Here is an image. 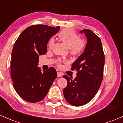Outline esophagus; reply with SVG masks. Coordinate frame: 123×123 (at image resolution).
Returning a JSON list of instances; mask_svg holds the SVG:
<instances>
[{
	"label": "esophagus",
	"mask_w": 123,
	"mask_h": 123,
	"mask_svg": "<svg viewBox=\"0 0 123 123\" xmlns=\"http://www.w3.org/2000/svg\"><path fill=\"white\" fill-rule=\"evenodd\" d=\"M62 76V74L60 72H57V76L58 77H61Z\"/></svg>",
	"instance_id": "34e87169"
}]
</instances>
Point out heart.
Here are the masks:
<instances>
[{
    "label": "heart",
    "mask_w": 123,
    "mask_h": 123,
    "mask_svg": "<svg viewBox=\"0 0 123 123\" xmlns=\"http://www.w3.org/2000/svg\"><path fill=\"white\" fill-rule=\"evenodd\" d=\"M58 37L61 41L70 48L71 52L72 54L80 53L84 48V42L81 39L79 38L78 35L72 30L67 29L62 30L59 33ZM54 43V39H51L48 44L49 48H52Z\"/></svg>",
    "instance_id": "heart-1"
}]
</instances>
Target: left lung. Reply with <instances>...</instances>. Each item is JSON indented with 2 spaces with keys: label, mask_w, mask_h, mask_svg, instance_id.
Segmentation results:
<instances>
[{
  "label": "left lung",
  "mask_w": 123,
  "mask_h": 123,
  "mask_svg": "<svg viewBox=\"0 0 123 123\" xmlns=\"http://www.w3.org/2000/svg\"><path fill=\"white\" fill-rule=\"evenodd\" d=\"M87 43L83 53L73 63L72 69L78 71L76 77L64 78L68 84L63 90L65 99L74 106H81L89 102L98 92L102 83L105 55L100 39L89 30H83Z\"/></svg>",
  "instance_id": "left-lung-1"
}]
</instances>
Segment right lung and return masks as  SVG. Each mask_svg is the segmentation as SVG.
Segmentation results:
<instances>
[{
    "instance_id": "obj_1",
    "label": "right lung",
    "mask_w": 123,
    "mask_h": 123,
    "mask_svg": "<svg viewBox=\"0 0 123 123\" xmlns=\"http://www.w3.org/2000/svg\"><path fill=\"white\" fill-rule=\"evenodd\" d=\"M60 27L34 25L22 32L12 52L11 76L17 94L27 102L36 103L44 99L56 78L55 68L42 72L38 65L40 55L45 54L47 44Z\"/></svg>"
}]
</instances>
